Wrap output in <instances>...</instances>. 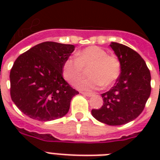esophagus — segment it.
<instances>
[{"label":"esophagus","mask_w":160,"mask_h":160,"mask_svg":"<svg viewBox=\"0 0 160 160\" xmlns=\"http://www.w3.org/2000/svg\"><path fill=\"white\" fill-rule=\"evenodd\" d=\"M81 94H82L83 95H85V96H88V97H91V96H93V95H94V94H93V93L81 92Z\"/></svg>","instance_id":"obj_1"}]
</instances>
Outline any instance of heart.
Listing matches in <instances>:
<instances>
[{"instance_id":"obj_1","label":"heart","mask_w":160,"mask_h":160,"mask_svg":"<svg viewBox=\"0 0 160 160\" xmlns=\"http://www.w3.org/2000/svg\"><path fill=\"white\" fill-rule=\"evenodd\" d=\"M88 70L87 79L79 81L77 87L83 90H91L112 85L121 73V65L118 58L109 55L104 49L89 46L76 54V59L68 58L63 64V76L71 85H75Z\"/></svg>"}]
</instances>
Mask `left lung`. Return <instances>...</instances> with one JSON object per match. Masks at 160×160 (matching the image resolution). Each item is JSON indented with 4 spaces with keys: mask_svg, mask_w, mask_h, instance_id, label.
<instances>
[{
    "mask_svg": "<svg viewBox=\"0 0 160 160\" xmlns=\"http://www.w3.org/2000/svg\"><path fill=\"white\" fill-rule=\"evenodd\" d=\"M121 65L115 85L101 95L102 107L92 109L93 117L109 125H122L141 114L151 92V75L146 63L136 51L122 44L111 42Z\"/></svg>",
    "mask_w": 160,
    "mask_h": 160,
    "instance_id": "1",
    "label": "left lung"
}]
</instances>
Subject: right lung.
<instances>
[{
	"instance_id": "obj_1",
	"label": "right lung",
	"mask_w": 160,
	"mask_h": 160,
	"mask_svg": "<svg viewBox=\"0 0 160 160\" xmlns=\"http://www.w3.org/2000/svg\"><path fill=\"white\" fill-rule=\"evenodd\" d=\"M75 46L46 41L21 55L10 73L11 97L22 113L39 121L61 118L79 92L63 78L62 67Z\"/></svg>"
}]
</instances>
